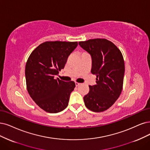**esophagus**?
<instances>
[{
  "mask_svg": "<svg viewBox=\"0 0 150 150\" xmlns=\"http://www.w3.org/2000/svg\"><path fill=\"white\" fill-rule=\"evenodd\" d=\"M80 85V83H79L75 82V86H79Z\"/></svg>",
  "mask_w": 150,
  "mask_h": 150,
  "instance_id": "esophagus-1",
  "label": "esophagus"
}]
</instances>
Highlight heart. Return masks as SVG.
Listing matches in <instances>:
<instances>
[{"instance_id": "heart-1", "label": "heart", "mask_w": 150, "mask_h": 150, "mask_svg": "<svg viewBox=\"0 0 150 150\" xmlns=\"http://www.w3.org/2000/svg\"><path fill=\"white\" fill-rule=\"evenodd\" d=\"M84 53H85V52H84Z\"/></svg>"}]
</instances>
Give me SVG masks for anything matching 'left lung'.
I'll return each mask as SVG.
<instances>
[{
    "label": "left lung",
    "mask_w": 150,
    "mask_h": 150,
    "mask_svg": "<svg viewBox=\"0 0 150 150\" xmlns=\"http://www.w3.org/2000/svg\"><path fill=\"white\" fill-rule=\"evenodd\" d=\"M79 44L91 55V71L96 76V84L90 85L89 93L83 97L85 104L91 111H104L112 106L122 90L123 55L118 47L106 39H92Z\"/></svg>",
    "instance_id": "left-lung-1"
}]
</instances>
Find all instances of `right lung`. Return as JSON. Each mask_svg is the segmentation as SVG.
Instances as JSON below:
<instances>
[{"label": "right lung", "mask_w": 150, "mask_h": 150, "mask_svg": "<svg viewBox=\"0 0 150 150\" xmlns=\"http://www.w3.org/2000/svg\"><path fill=\"white\" fill-rule=\"evenodd\" d=\"M78 42L46 41L39 45L27 60L25 67L26 88L38 106L49 113H57L68 106L73 81L55 79L63 69L69 55Z\"/></svg>", "instance_id": "add662e5"}]
</instances>
